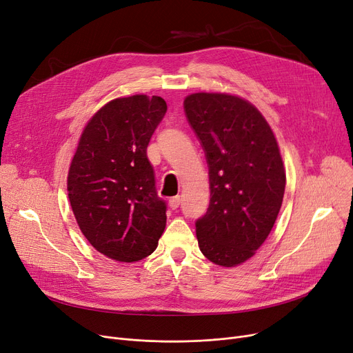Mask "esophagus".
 <instances>
[{
	"label": "esophagus",
	"mask_w": 353,
	"mask_h": 353,
	"mask_svg": "<svg viewBox=\"0 0 353 353\" xmlns=\"http://www.w3.org/2000/svg\"><path fill=\"white\" fill-rule=\"evenodd\" d=\"M180 203H181L180 196H176V197H172V199L169 200V206H170V209L176 210V209L180 206Z\"/></svg>",
	"instance_id": "esophagus-1"
}]
</instances>
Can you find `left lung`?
Segmentation results:
<instances>
[{
    "label": "left lung",
    "mask_w": 353,
    "mask_h": 353,
    "mask_svg": "<svg viewBox=\"0 0 353 353\" xmlns=\"http://www.w3.org/2000/svg\"><path fill=\"white\" fill-rule=\"evenodd\" d=\"M205 150L210 205L196 220L199 248L210 262L233 268L263 245L279 214L286 174L270 125L253 104L221 92L184 100Z\"/></svg>",
    "instance_id": "8db88e82"
}]
</instances>
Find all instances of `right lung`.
<instances>
[{
    "label": "right lung",
    "instance_id": "add662e5",
    "mask_svg": "<svg viewBox=\"0 0 353 353\" xmlns=\"http://www.w3.org/2000/svg\"><path fill=\"white\" fill-rule=\"evenodd\" d=\"M161 97L111 100L91 117L72 157L67 190L77 223L91 243L117 262L152 254L165 228L147 145L163 120Z\"/></svg>",
    "mask_w": 353,
    "mask_h": 353
}]
</instances>
